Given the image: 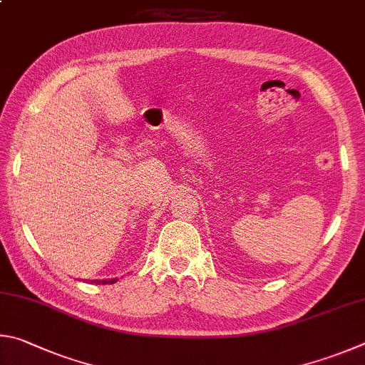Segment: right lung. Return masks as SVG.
Segmentation results:
<instances>
[{
    "instance_id": "add662e5",
    "label": "right lung",
    "mask_w": 365,
    "mask_h": 365,
    "mask_svg": "<svg viewBox=\"0 0 365 365\" xmlns=\"http://www.w3.org/2000/svg\"><path fill=\"white\" fill-rule=\"evenodd\" d=\"M117 277L115 279H102V280H89V282H94V284H102V285H107V284H115L117 282Z\"/></svg>"
}]
</instances>
